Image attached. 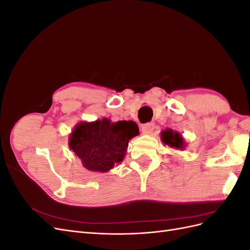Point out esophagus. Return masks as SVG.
I'll list each match as a JSON object with an SVG mask.
<instances>
[{
	"mask_svg": "<svg viewBox=\"0 0 250 250\" xmlns=\"http://www.w3.org/2000/svg\"><path fill=\"white\" fill-rule=\"evenodd\" d=\"M154 127V124L152 122H148V123H145L142 125V132L143 133H150L151 131H152Z\"/></svg>",
	"mask_w": 250,
	"mask_h": 250,
	"instance_id": "34e87169",
	"label": "esophagus"
}]
</instances>
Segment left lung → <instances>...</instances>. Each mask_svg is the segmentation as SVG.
Here are the masks:
<instances>
[{"label":"left lung","mask_w":250,"mask_h":250,"mask_svg":"<svg viewBox=\"0 0 250 250\" xmlns=\"http://www.w3.org/2000/svg\"><path fill=\"white\" fill-rule=\"evenodd\" d=\"M162 141L164 144L172 148L184 149L185 142L178 132H174L172 129H167L162 131Z\"/></svg>","instance_id":"1"}]
</instances>
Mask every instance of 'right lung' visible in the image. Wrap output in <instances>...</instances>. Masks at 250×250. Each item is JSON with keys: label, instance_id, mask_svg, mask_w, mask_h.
Returning a JSON list of instances; mask_svg holds the SVG:
<instances>
[{"label": "right lung", "instance_id": "1", "mask_svg": "<svg viewBox=\"0 0 250 250\" xmlns=\"http://www.w3.org/2000/svg\"><path fill=\"white\" fill-rule=\"evenodd\" d=\"M138 133V125L131 121L111 123L103 119L77 125L69 144L87 170L107 172L123 161L128 141Z\"/></svg>", "mask_w": 250, "mask_h": 250}]
</instances>
